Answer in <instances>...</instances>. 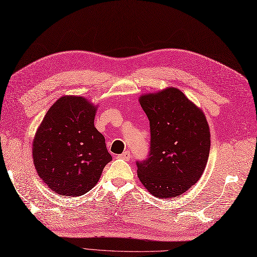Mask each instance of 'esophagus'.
<instances>
[{
    "instance_id": "34e87169",
    "label": "esophagus",
    "mask_w": 257,
    "mask_h": 257,
    "mask_svg": "<svg viewBox=\"0 0 257 257\" xmlns=\"http://www.w3.org/2000/svg\"><path fill=\"white\" fill-rule=\"evenodd\" d=\"M130 158H131L130 151H124L122 154L118 155V159H122V160H125V161H128Z\"/></svg>"
}]
</instances>
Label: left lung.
I'll return each mask as SVG.
<instances>
[{"instance_id": "8db88e82", "label": "left lung", "mask_w": 257, "mask_h": 257, "mask_svg": "<svg viewBox=\"0 0 257 257\" xmlns=\"http://www.w3.org/2000/svg\"><path fill=\"white\" fill-rule=\"evenodd\" d=\"M150 121V151L137 161L143 185L158 198L181 195L203 175L210 151L206 116L183 93L167 88L139 97Z\"/></svg>"}]
</instances>
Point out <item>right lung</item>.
Here are the masks:
<instances>
[{"mask_svg":"<svg viewBox=\"0 0 257 257\" xmlns=\"http://www.w3.org/2000/svg\"><path fill=\"white\" fill-rule=\"evenodd\" d=\"M96 109L82 96H62L36 131L32 148L36 172L60 195L89 192L112 160L105 137L94 127Z\"/></svg>","mask_w":257,"mask_h":257,"instance_id":"add662e5","label":"right lung"}]
</instances>
